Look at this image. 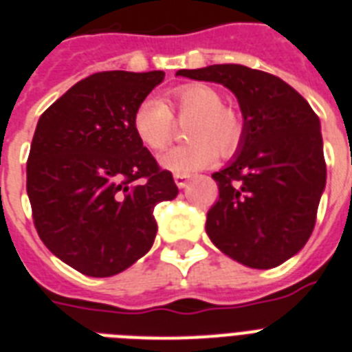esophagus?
<instances>
[{
	"mask_svg": "<svg viewBox=\"0 0 352 352\" xmlns=\"http://www.w3.org/2000/svg\"><path fill=\"white\" fill-rule=\"evenodd\" d=\"M173 179H175V184L179 188H186L188 182H190V175H181V173L173 175Z\"/></svg>",
	"mask_w": 352,
	"mask_h": 352,
	"instance_id": "obj_1",
	"label": "esophagus"
}]
</instances>
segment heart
I'll use <instances>...</instances> for the list:
<instances>
[{"label":"heart","instance_id":"b5f03b06","mask_svg":"<svg viewBox=\"0 0 352 352\" xmlns=\"http://www.w3.org/2000/svg\"><path fill=\"white\" fill-rule=\"evenodd\" d=\"M168 104L179 118H192L188 138L193 142L177 146L160 155L159 164L171 173L190 175L206 170L223 155L234 153L241 142L243 124L239 115L223 104V96L210 85L188 84L170 93ZM170 107L157 96H146L138 102L131 117V127L137 138L151 151L164 149L171 140L173 117Z\"/></svg>","mask_w":352,"mask_h":352}]
</instances>
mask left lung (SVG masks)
<instances>
[{
    "mask_svg": "<svg viewBox=\"0 0 352 352\" xmlns=\"http://www.w3.org/2000/svg\"><path fill=\"white\" fill-rule=\"evenodd\" d=\"M177 76L225 85L243 115L235 155L212 175L219 201L206 215V234L245 267H278L305 246L316 223L327 181L320 118L298 91L265 71L223 63Z\"/></svg>",
    "mask_w": 352,
    "mask_h": 352,
    "instance_id": "obj_1",
    "label": "left lung"
}]
</instances>
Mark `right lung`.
Returning <instances> with one entry per match:
<instances>
[{
  "instance_id": "1",
  "label": "right lung",
  "mask_w": 352,
  "mask_h": 352,
  "mask_svg": "<svg viewBox=\"0 0 352 352\" xmlns=\"http://www.w3.org/2000/svg\"><path fill=\"white\" fill-rule=\"evenodd\" d=\"M162 80V71L91 74L38 120L27 162L34 226L85 276L109 278L148 254L155 206L179 193L131 127L138 102Z\"/></svg>"
}]
</instances>
